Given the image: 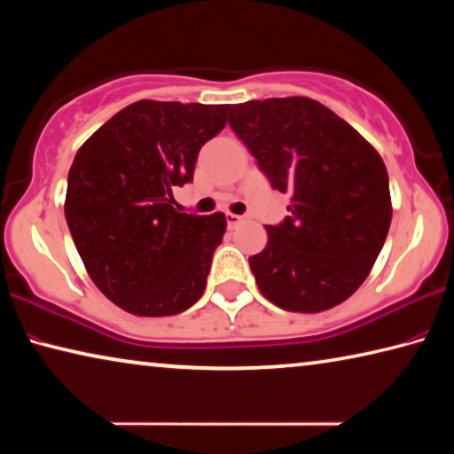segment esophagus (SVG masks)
Returning a JSON list of instances; mask_svg holds the SVG:
<instances>
[{
  "label": "esophagus",
  "instance_id": "obj_1",
  "mask_svg": "<svg viewBox=\"0 0 454 454\" xmlns=\"http://www.w3.org/2000/svg\"><path fill=\"white\" fill-rule=\"evenodd\" d=\"M240 222H244V216H238V214L232 212H226V224L228 228H236Z\"/></svg>",
  "mask_w": 454,
  "mask_h": 454
}]
</instances>
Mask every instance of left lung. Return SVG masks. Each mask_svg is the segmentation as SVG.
Returning <instances> with one entry per match:
<instances>
[{
    "label": "left lung",
    "instance_id": "8db88e82",
    "mask_svg": "<svg viewBox=\"0 0 454 454\" xmlns=\"http://www.w3.org/2000/svg\"><path fill=\"white\" fill-rule=\"evenodd\" d=\"M228 121L272 188L290 194V216L266 226V248L250 256L260 292L288 312L344 302L371 274L393 218L380 153L304 96L236 104Z\"/></svg>",
    "mask_w": 454,
    "mask_h": 454
}]
</instances>
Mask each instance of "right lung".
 <instances>
[{"instance_id": "right-lung-1", "label": "right lung", "mask_w": 454, "mask_h": 454, "mask_svg": "<svg viewBox=\"0 0 454 454\" xmlns=\"http://www.w3.org/2000/svg\"><path fill=\"white\" fill-rule=\"evenodd\" d=\"M228 106L140 99L82 144L67 174L66 220L90 278L136 317H172L204 294L222 212L176 208L198 152L226 126Z\"/></svg>"}]
</instances>
